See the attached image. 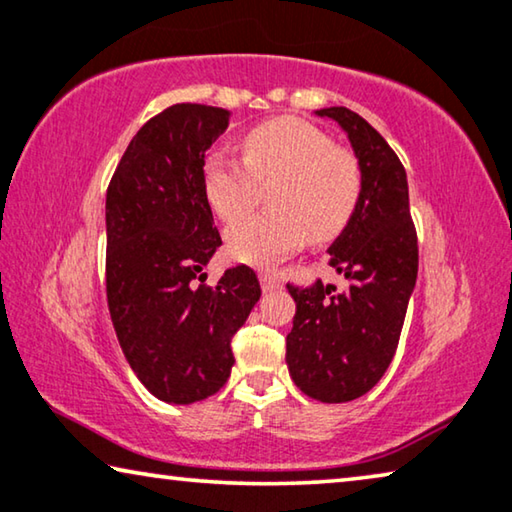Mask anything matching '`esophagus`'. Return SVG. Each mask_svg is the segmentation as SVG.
I'll list each match as a JSON object with an SVG mask.
<instances>
[{
  "label": "esophagus",
  "mask_w": 512,
  "mask_h": 512,
  "mask_svg": "<svg viewBox=\"0 0 512 512\" xmlns=\"http://www.w3.org/2000/svg\"><path fill=\"white\" fill-rule=\"evenodd\" d=\"M261 286H263V290L267 293V290L279 288V286H281V281L277 279V274L270 272V270H265V272H261Z\"/></svg>",
  "instance_id": "1"
}]
</instances>
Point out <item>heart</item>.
<instances>
[{
	"instance_id": "obj_1",
	"label": "heart",
	"mask_w": 512,
	"mask_h": 512,
	"mask_svg": "<svg viewBox=\"0 0 512 512\" xmlns=\"http://www.w3.org/2000/svg\"><path fill=\"white\" fill-rule=\"evenodd\" d=\"M242 159L210 153L203 194L224 222H238L261 201L272 210L226 231V251L240 263L272 265L304 245H327L355 217L364 174L355 155L334 146L318 125L295 116L258 123L242 137Z\"/></svg>"
}]
</instances>
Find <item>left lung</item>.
I'll list each match as a JSON object with an SVG mask.
<instances>
[{
	"label": "left lung",
	"instance_id": "8db88e82",
	"mask_svg": "<svg viewBox=\"0 0 512 512\" xmlns=\"http://www.w3.org/2000/svg\"><path fill=\"white\" fill-rule=\"evenodd\" d=\"M336 121L361 164L359 208L334 245L329 265L348 279L336 293L318 279L288 283L297 304L286 336V364L297 389L320 403H348L371 391L396 355L419 272L407 174L371 123L348 107L318 109Z\"/></svg>",
	"mask_w": 512,
	"mask_h": 512
}]
</instances>
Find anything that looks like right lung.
<instances>
[{
    "instance_id": "right-lung-1",
    "label": "right lung",
    "mask_w": 512,
    "mask_h": 512,
    "mask_svg": "<svg viewBox=\"0 0 512 512\" xmlns=\"http://www.w3.org/2000/svg\"><path fill=\"white\" fill-rule=\"evenodd\" d=\"M229 116L192 102L167 107L141 125L107 187L109 316L130 368L164 403L190 405L224 387L231 338L261 297L247 265L203 283L222 245L203 162Z\"/></svg>"
}]
</instances>
